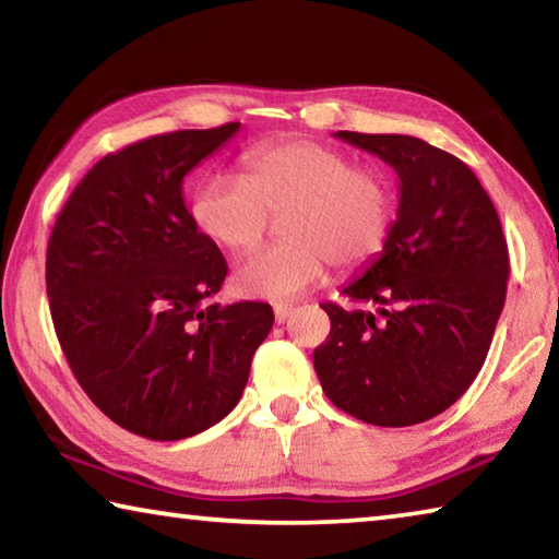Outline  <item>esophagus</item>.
Wrapping results in <instances>:
<instances>
[{
  "mask_svg": "<svg viewBox=\"0 0 559 559\" xmlns=\"http://www.w3.org/2000/svg\"><path fill=\"white\" fill-rule=\"evenodd\" d=\"M293 316V308L290 306H276L273 308V318H276V323H286V320Z\"/></svg>",
  "mask_w": 559,
  "mask_h": 559,
  "instance_id": "34e87169",
  "label": "esophagus"
}]
</instances>
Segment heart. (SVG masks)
<instances>
[{
    "label": "heart",
    "instance_id": "heart-1",
    "mask_svg": "<svg viewBox=\"0 0 559 559\" xmlns=\"http://www.w3.org/2000/svg\"><path fill=\"white\" fill-rule=\"evenodd\" d=\"M243 179L210 175L194 189L189 214L206 239L249 251L283 214L286 243L243 259L234 288L243 298L290 300L325 276L328 263L362 266L386 243L394 194L382 173L308 138L278 140L243 155Z\"/></svg>",
    "mask_w": 559,
    "mask_h": 559
}]
</instances>
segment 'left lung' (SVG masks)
Returning <instances> with one entry per match:
<instances>
[{"label":"left lung","instance_id":"left-lung-1","mask_svg":"<svg viewBox=\"0 0 559 559\" xmlns=\"http://www.w3.org/2000/svg\"><path fill=\"white\" fill-rule=\"evenodd\" d=\"M335 138L394 167L400 210L380 257L343 288L367 308L323 302L330 335L313 365L337 409L412 427L449 409L486 362L508 288L503 226L459 157L412 135Z\"/></svg>","mask_w":559,"mask_h":559}]
</instances>
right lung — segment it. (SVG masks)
Returning a JSON list of instances; mask_svg holds the SVG:
<instances>
[{
  "label": "right lung",
  "instance_id": "right-lung-1",
  "mask_svg": "<svg viewBox=\"0 0 559 559\" xmlns=\"http://www.w3.org/2000/svg\"><path fill=\"white\" fill-rule=\"evenodd\" d=\"M239 122L177 130L110 153L73 189L46 249V293L75 380L138 437L177 441L239 404L273 328L269 302H212L219 246L192 222L187 173Z\"/></svg>",
  "mask_w": 559,
  "mask_h": 559
}]
</instances>
